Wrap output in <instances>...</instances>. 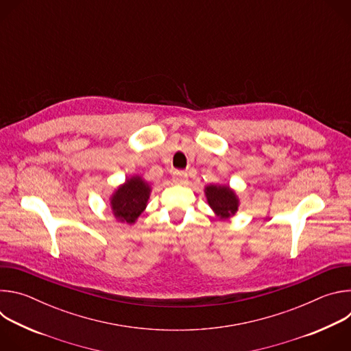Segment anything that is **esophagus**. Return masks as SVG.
Wrapping results in <instances>:
<instances>
[{"mask_svg":"<svg viewBox=\"0 0 351 351\" xmlns=\"http://www.w3.org/2000/svg\"><path fill=\"white\" fill-rule=\"evenodd\" d=\"M173 182L183 184L187 182V173L184 171H175L173 172Z\"/></svg>","mask_w":351,"mask_h":351,"instance_id":"esophagus-1","label":"esophagus"}]
</instances>
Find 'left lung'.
<instances>
[{
  "label": "left lung",
  "mask_w": 351,
  "mask_h": 351,
  "mask_svg": "<svg viewBox=\"0 0 351 351\" xmlns=\"http://www.w3.org/2000/svg\"><path fill=\"white\" fill-rule=\"evenodd\" d=\"M207 202L219 219L233 217L239 210V198L226 184H208L204 189Z\"/></svg>",
  "instance_id": "8db88e82"
}]
</instances>
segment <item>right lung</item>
<instances>
[{
	"label": "right lung",
	"mask_w": 351,
	"mask_h": 351,
	"mask_svg": "<svg viewBox=\"0 0 351 351\" xmlns=\"http://www.w3.org/2000/svg\"><path fill=\"white\" fill-rule=\"evenodd\" d=\"M149 193L152 187L140 176L126 179L110 198L115 218L121 222L134 223L147 207Z\"/></svg>",
	"instance_id": "right-lung-1"
}]
</instances>
